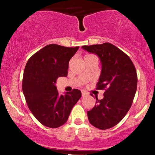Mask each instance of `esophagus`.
<instances>
[{"mask_svg": "<svg viewBox=\"0 0 155 155\" xmlns=\"http://www.w3.org/2000/svg\"><path fill=\"white\" fill-rule=\"evenodd\" d=\"M87 95V93H86L85 91H82V96H85Z\"/></svg>", "mask_w": 155, "mask_h": 155, "instance_id": "1", "label": "esophagus"}]
</instances>
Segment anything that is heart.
Wrapping results in <instances>:
<instances>
[{
	"label": "heart",
	"instance_id": "1",
	"mask_svg": "<svg viewBox=\"0 0 155 155\" xmlns=\"http://www.w3.org/2000/svg\"><path fill=\"white\" fill-rule=\"evenodd\" d=\"M91 56H93V55H91V54H85V57H84V59H86V58H87V57H90Z\"/></svg>",
	"mask_w": 155,
	"mask_h": 155
}]
</instances>
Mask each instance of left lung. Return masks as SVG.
<instances>
[{
	"label": "left lung",
	"instance_id": "8db88e82",
	"mask_svg": "<svg viewBox=\"0 0 155 155\" xmlns=\"http://www.w3.org/2000/svg\"><path fill=\"white\" fill-rule=\"evenodd\" d=\"M82 48L97 54L102 64L96 90H105L104 98H96V104L87 111V117L91 125L105 130L118 124L129 111L137 90V71L130 57L112 44Z\"/></svg>",
	"mask_w": 155,
	"mask_h": 155
}]
</instances>
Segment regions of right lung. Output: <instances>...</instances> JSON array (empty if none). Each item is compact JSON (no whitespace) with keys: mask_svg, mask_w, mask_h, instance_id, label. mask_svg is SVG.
<instances>
[{"mask_svg":"<svg viewBox=\"0 0 155 155\" xmlns=\"http://www.w3.org/2000/svg\"><path fill=\"white\" fill-rule=\"evenodd\" d=\"M78 48L49 44L35 52L26 64L22 78L26 102L35 118L47 127L64 124L81 96L77 89L60 96L55 86L57 78L67 77L69 61Z\"/></svg>","mask_w":155,"mask_h":155,"instance_id":"1","label":"right lung"}]
</instances>
